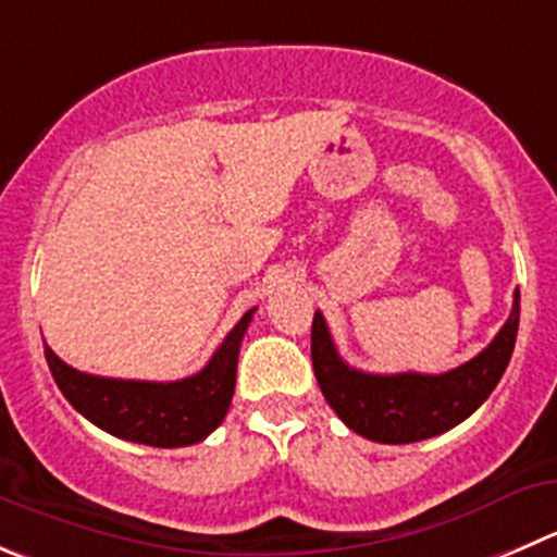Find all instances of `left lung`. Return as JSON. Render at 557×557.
<instances>
[{
  "mask_svg": "<svg viewBox=\"0 0 557 557\" xmlns=\"http://www.w3.org/2000/svg\"><path fill=\"white\" fill-rule=\"evenodd\" d=\"M520 327V293L490 347L446 374H369L338 358L336 344L317 311L311 322V363L327 405L352 432L374 443H418L443 434L479 410L511 361Z\"/></svg>",
  "mask_w": 557,
  "mask_h": 557,
  "instance_id": "1",
  "label": "left lung"
}]
</instances>
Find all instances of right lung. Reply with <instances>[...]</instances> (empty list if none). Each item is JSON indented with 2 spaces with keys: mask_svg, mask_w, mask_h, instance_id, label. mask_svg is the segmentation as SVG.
<instances>
[{
  "mask_svg": "<svg viewBox=\"0 0 557 557\" xmlns=\"http://www.w3.org/2000/svg\"><path fill=\"white\" fill-rule=\"evenodd\" d=\"M253 311L257 309L246 311L240 322L226 333L202 372L174 383L114 380L78 372L57 358L49 344H44L46 361L62 396L103 432L141 446H190L205 441L230 410L235 394L237 355Z\"/></svg>",
  "mask_w": 557,
  "mask_h": 557,
  "instance_id": "add662e5",
  "label": "right lung"
}]
</instances>
